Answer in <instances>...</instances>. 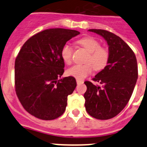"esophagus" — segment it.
Returning a JSON list of instances; mask_svg holds the SVG:
<instances>
[{
    "mask_svg": "<svg viewBox=\"0 0 147 147\" xmlns=\"http://www.w3.org/2000/svg\"><path fill=\"white\" fill-rule=\"evenodd\" d=\"M84 82H83V80H76V83H77L78 85H80V84H82V83Z\"/></svg>",
    "mask_w": 147,
    "mask_h": 147,
    "instance_id": "34e87169",
    "label": "esophagus"
}]
</instances>
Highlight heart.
<instances>
[{"label":"heart","mask_w":147,"mask_h":147,"mask_svg":"<svg viewBox=\"0 0 147 147\" xmlns=\"http://www.w3.org/2000/svg\"><path fill=\"white\" fill-rule=\"evenodd\" d=\"M78 43L89 53L87 57L86 62L83 65H75L67 70L66 74L68 76L75 77L78 80H82L95 70H102L107 65L109 60V51L107 49L101 47L98 40L93 37H85L78 41ZM73 49L69 44H65L61 50V57L67 65L72 62Z\"/></svg>","instance_id":"obj_1"}]
</instances>
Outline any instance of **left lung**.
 <instances>
[{"mask_svg":"<svg viewBox=\"0 0 147 147\" xmlns=\"http://www.w3.org/2000/svg\"><path fill=\"white\" fill-rule=\"evenodd\" d=\"M88 31L106 40L109 60L93 79L100 85L85 82V109L92 117L107 120L117 115L129 102L138 79L137 59L130 47L117 35L102 29Z\"/></svg>","mask_w":147,"mask_h":147,"instance_id":"obj_1","label":"left lung"}]
</instances>
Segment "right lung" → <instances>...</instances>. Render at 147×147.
Returning a JSON list of instances; mask_svg holds the SVG:
<instances>
[{"instance_id": "add662e5", "label": "right lung", "mask_w": 147, "mask_h": 147, "mask_svg": "<svg viewBox=\"0 0 147 147\" xmlns=\"http://www.w3.org/2000/svg\"><path fill=\"white\" fill-rule=\"evenodd\" d=\"M80 34L65 28L44 30L30 37L18 53L15 91L24 109L34 117L53 120L64 113L67 96L74 92L76 82L73 76L61 79L65 67L61 50Z\"/></svg>"}]
</instances>
